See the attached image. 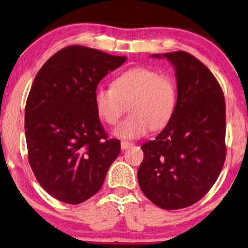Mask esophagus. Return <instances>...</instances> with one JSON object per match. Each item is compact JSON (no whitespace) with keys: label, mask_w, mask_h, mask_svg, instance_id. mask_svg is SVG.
Instances as JSON below:
<instances>
[{"label":"esophagus","mask_w":248,"mask_h":248,"mask_svg":"<svg viewBox=\"0 0 248 248\" xmlns=\"http://www.w3.org/2000/svg\"><path fill=\"white\" fill-rule=\"evenodd\" d=\"M134 146V142H130V141H121V148H123V150L128 149V148H130Z\"/></svg>","instance_id":"obj_1"}]
</instances>
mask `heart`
Listing matches in <instances>:
<instances>
[{
    "label": "heart",
    "mask_w": 248,
    "mask_h": 248,
    "mask_svg": "<svg viewBox=\"0 0 248 248\" xmlns=\"http://www.w3.org/2000/svg\"><path fill=\"white\" fill-rule=\"evenodd\" d=\"M95 111L106 124L114 125L129 108L130 114L114 129V136L136 139L149 129L158 130L170 121L177 105V87L171 77L145 66L121 73L112 88L94 91Z\"/></svg>",
    "instance_id": "1"
}]
</instances>
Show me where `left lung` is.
I'll list each match as a JSON object with an SVG mask.
<instances>
[{
  "mask_svg": "<svg viewBox=\"0 0 248 248\" xmlns=\"http://www.w3.org/2000/svg\"><path fill=\"white\" fill-rule=\"evenodd\" d=\"M173 65L177 105L167 125L143 143L138 169L142 193L164 209L194 205L218 178L226 158V112L223 90L207 66L194 55L153 54Z\"/></svg>",
  "mask_w": 248,
  "mask_h": 248,
  "instance_id": "1",
  "label": "left lung"
}]
</instances>
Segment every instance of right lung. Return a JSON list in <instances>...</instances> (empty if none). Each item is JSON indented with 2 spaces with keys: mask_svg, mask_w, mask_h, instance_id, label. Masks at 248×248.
Returning <instances> with one entry per match:
<instances>
[{
  "mask_svg": "<svg viewBox=\"0 0 248 248\" xmlns=\"http://www.w3.org/2000/svg\"><path fill=\"white\" fill-rule=\"evenodd\" d=\"M82 46L58 51L36 75L25 105L28 156L42 188L77 205L100 189L120 154L95 111L94 91L102 78L124 63Z\"/></svg>",
  "mask_w": 248,
  "mask_h": 248,
  "instance_id": "1",
  "label": "right lung"
}]
</instances>
